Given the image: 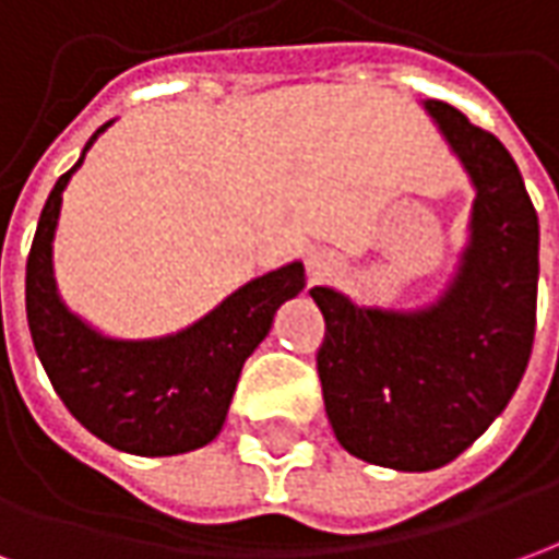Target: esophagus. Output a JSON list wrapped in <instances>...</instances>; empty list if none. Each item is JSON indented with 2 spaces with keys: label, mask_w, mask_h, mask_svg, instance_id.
<instances>
[{
  "label": "esophagus",
  "mask_w": 559,
  "mask_h": 559,
  "mask_svg": "<svg viewBox=\"0 0 559 559\" xmlns=\"http://www.w3.org/2000/svg\"><path fill=\"white\" fill-rule=\"evenodd\" d=\"M341 266L344 263H341V257L332 248H314V251H308V275H311V281L335 278Z\"/></svg>",
  "instance_id": "obj_1"
}]
</instances>
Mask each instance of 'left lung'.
<instances>
[{"label": "left lung", "instance_id": "obj_1", "mask_svg": "<svg viewBox=\"0 0 559 559\" xmlns=\"http://www.w3.org/2000/svg\"><path fill=\"white\" fill-rule=\"evenodd\" d=\"M473 185L467 242L425 305H374L314 287L326 416L350 455L401 473L455 461L488 431L527 371L539 290V218L500 140L425 98Z\"/></svg>", "mask_w": 559, "mask_h": 559}]
</instances>
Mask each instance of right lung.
<instances>
[{
    "label": "right lung",
    "mask_w": 559,
    "mask_h": 559,
    "mask_svg": "<svg viewBox=\"0 0 559 559\" xmlns=\"http://www.w3.org/2000/svg\"><path fill=\"white\" fill-rule=\"evenodd\" d=\"M110 126L92 134L44 203L26 260V320L56 395L86 431L128 455H182L221 433L245 359L281 305L305 290V266L293 260L245 281L200 320L158 338H116L86 323L59 293L53 239L68 182Z\"/></svg>",
    "instance_id": "1"
}]
</instances>
